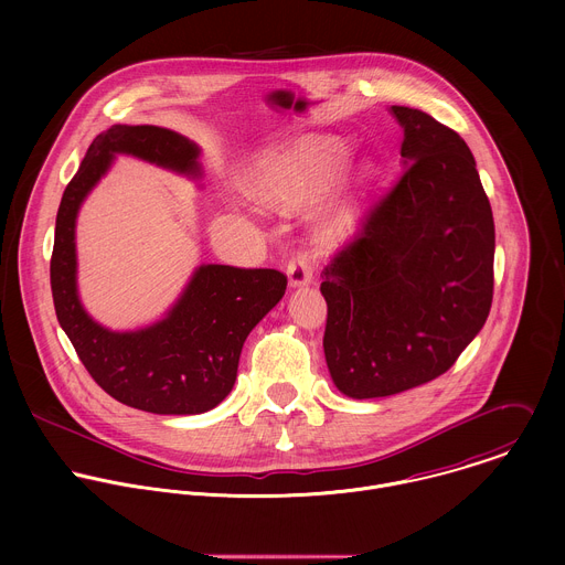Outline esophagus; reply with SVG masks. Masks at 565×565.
I'll return each mask as SVG.
<instances>
[{
	"mask_svg": "<svg viewBox=\"0 0 565 565\" xmlns=\"http://www.w3.org/2000/svg\"><path fill=\"white\" fill-rule=\"evenodd\" d=\"M312 270H315V257L308 250H299L297 255H292V259L286 266L290 286L310 284L312 281Z\"/></svg>",
	"mask_w": 565,
	"mask_h": 565,
	"instance_id": "obj_1",
	"label": "esophagus"
}]
</instances>
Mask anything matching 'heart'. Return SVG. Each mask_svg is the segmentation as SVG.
Here are the masks:
<instances>
[{
  "instance_id": "obj_1",
  "label": "heart",
  "mask_w": 565,
  "mask_h": 565,
  "mask_svg": "<svg viewBox=\"0 0 565 565\" xmlns=\"http://www.w3.org/2000/svg\"><path fill=\"white\" fill-rule=\"evenodd\" d=\"M344 145L327 136H308L299 140L277 179L275 194L281 201H310L324 194L344 163Z\"/></svg>"
}]
</instances>
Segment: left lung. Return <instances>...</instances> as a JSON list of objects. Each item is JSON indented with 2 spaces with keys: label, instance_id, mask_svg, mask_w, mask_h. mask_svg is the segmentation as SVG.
Segmentation results:
<instances>
[{
  "label": "left lung",
  "instance_id": "left-lung-1",
  "mask_svg": "<svg viewBox=\"0 0 565 565\" xmlns=\"http://www.w3.org/2000/svg\"><path fill=\"white\" fill-rule=\"evenodd\" d=\"M405 129L399 181L321 273L324 355L355 399L436 380L486 324L494 295V218L467 142L420 109Z\"/></svg>",
  "mask_w": 565,
  "mask_h": 565
}]
</instances>
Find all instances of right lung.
<instances>
[{"instance_id": "right-lung-1", "label": "right lung", "mask_w": 565, "mask_h": 565, "mask_svg": "<svg viewBox=\"0 0 565 565\" xmlns=\"http://www.w3.org/2000/svg\"><path fill=\"white\" fill-rule=\"evenodd\" d=\"M116 153L201 177L199 147L172 129L114 125L96 136L55 218L51 290L57 321L96 384L122 405L160 416L210 412L232 391L246 338L279 303L288 279L270 268L207 264L156 324L125 333L100 327L77 297L75 216Z\"/></svg>"}]
</instances>
